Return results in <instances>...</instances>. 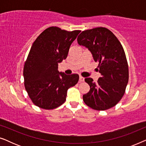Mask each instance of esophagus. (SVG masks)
<instances>
[{"mask_svg":"<svg viewBox=\"0 0 146 146\" xmlns=\"http://www.w3.org/2000/svg\"><path fill=\"white\" fill-rule=\"evenodd\" d=\"M79 81L80 82H82L84 81V78L81 76H80V78H79Z\"/></svg>","mask_w":146,"mask_h":146,"instance_id":"1","label":"esophagus"}]
</instances>
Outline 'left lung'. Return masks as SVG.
Segmentation results:
<instances>
[{
  "mask_svg": "<svg viewBox=\"0 0 146 146\" xmlns=\"http://www.w3.org/2000/svg\"><path fill=\"white\" fill-rule=\"evenodd\" d=\"M78 43L90 51L97 71L102 76L97 83L91 78H85L90 87L83 95L88 106L96 110H106L115 106L125 91L129 79L128 65L125 52L116 36L106 28L98 27L82 31Z\"/></svg>",
  "mask_w": 146,
  "mask_h": 146,
  "instance_id": "obj_1",
  "label": "left lung"
}]
</instances>
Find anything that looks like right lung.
<instances>
[{
	"label": "right lung",
	"mask_w": 146,
	"mask_h": 146,
	"mask_svg": "<svg viewBox=\"0 0 146 146\" xmlns=\"http://www.w3.org/2000/svg\"><path fill=\"white\" fill-rule=\"evenodd\" d=\"M80 31H66L51 27L34 42L24 66L25 86L34 104L40 108H56L66 101L67 91L79 80L77 74L66 75L58 70Z\"/></svg>",
	"instance_id": "obj_1"
}]
</instances>
